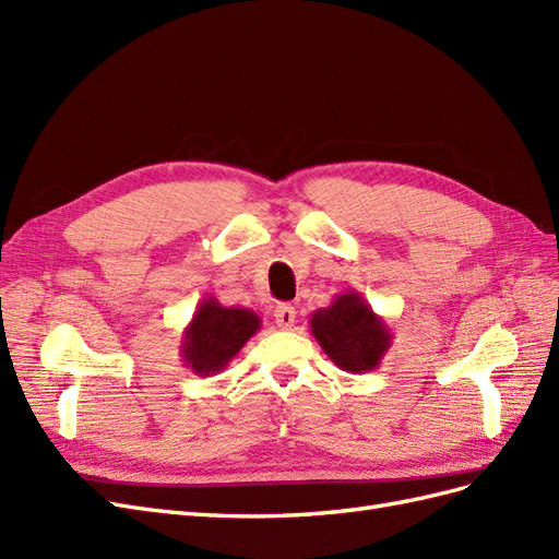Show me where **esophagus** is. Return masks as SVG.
<instances>
[{
  "label": "esophagus",
  "mask_w": 559,
  "mask_h": 559,
  "mask_svg": "<svg viewBox=\"0 0 559 559\" xmlns=\"http://www.w3.org/2000/svg\"><path fill=\"white\" fill-rule=\"evenodd\" d=\"M273 317H275L280 329H292L294 321H296V308H292V306H286V302H282V306H277V308L273 310Z\"/></svg>",
  "instance_id": "1"
}]
</instances>
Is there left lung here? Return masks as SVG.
Returning <instances> with one entry per match:
<instances>
[{
	"mask_svg": "<svg viewBox=\"0 0 559 559\" xmlns=\"http://www.w3.org/2000/svg\"><path fill=\"white\" fill-rule=\"evenodd\" d=\"M310 331L326 357L347 373L376 370L394 341L386 321L359 292L337 294L329 308L314 310Z\"/></svg>",
	"mask_w": 559,
	"mask_h": 559,
	"instance_id": "left-lung-1",
	"label": "left lung"
}]
</instances>
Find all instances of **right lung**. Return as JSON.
<instances>
[{
    "label": "right lung",
    "instance_id": "obj_1",
    "mask_svg": "<svg viewBox=\"0 0 559 559\" xmlns=\"http://www.w3.org/2000/svg\"><path fill=\"white\" fill-rule=\"evenodd\" d=\"M259 329L261 317L253 310L226 308L212 296L202 298L183 329L179 354L195 376L222 373Z\"/></svg>",
    "mask_w": 559,
    "mask_h": 559
}]
</instances>
